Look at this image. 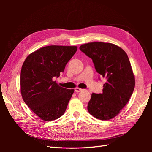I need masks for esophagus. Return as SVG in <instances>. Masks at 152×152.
Listing matches in <instances>:
<instances>
[{
    "label": "esophagus",
    "instance_id": "34e87169",
    "mask_svg": "<svg viewBox=\"0 0 152 152\" xmlns=\"http://www.w3.org/2000/svg\"><path fill=\"white\" fill-rule=\"evenodd\" d=\"M82 91V89L79 88V87H76V88H75V91L77 92V93H79V92H80Z\"/></svg>",
    "mask_w": 152,
    "mask_h": 152
}]
</instances>
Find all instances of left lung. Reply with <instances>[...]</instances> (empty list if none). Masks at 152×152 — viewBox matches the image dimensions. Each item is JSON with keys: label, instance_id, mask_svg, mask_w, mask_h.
Here are the masks:
<instances>
[{"label": "left lung", "instance_id": "left-lung-1", "mask_svg": "<svg viewBox=\"0 0 152 152\" xmlns=\"http://www.w3.org/2000/svg\"><path fill=\"white\" fill-rule=\"evenodd\" d=\"M79 49L107 79L102 93L92 94L87 110L96 118L110 120L125 107L134 89V75L127 54L116 45L102 42L84 44Z\"/></svg>", "mask_w": 152, "mask_h": 152}]
</instances>
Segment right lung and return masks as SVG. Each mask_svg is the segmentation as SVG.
<instances>
[{
	"label": "right lung",
	"mask_w": 152,
	"mask_h": 152,
	"mask_svg": "<svg viewBox=\"0 0 152 152\" xmlns=\"http://www.w3.org/2000/svg\"><path fill=\"white\" fill-rule=\"evenodd\" d=\"M77 46L49 45L28 55L21 68V93L26 104L43 121H54L65 113L74 89L59 86V77Z\"/></svg>",
	"instance_id": "right-lung-1"
}]
</instances>
